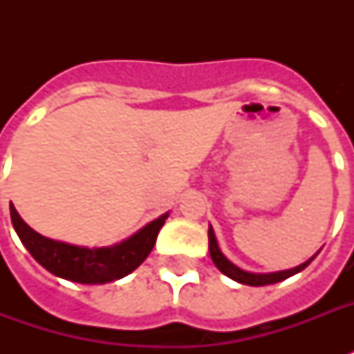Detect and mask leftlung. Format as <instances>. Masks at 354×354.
<instances>
[{"mask_svg": "<svg viewBox=\"0 0 354 354\" xmlns=\"http://www.w3.org/2000/svg\"><path fill=\"white\" fill-rule=\"evenodd\" d=\"M207 236H209V253L211 259H213V263L218 270H221L222 274L227 275V277H232L233 281L236 283H242V285H250V286H264V285H274V283H279V281L286 279V277H290V275L297 274V272H301L310 264L314 257H310L307 263L299 264L296 268L290 270H283V272H275V274H252V272H244V270L236 268L235 264L230 263L224 255H222L221 248L216 244V236L215 232H213V227L209 226V232H207Z\"/></svg>", "mask_w": 354, "mask_h": 354, "instance_id": "left-lung-1", "label": "left lung"}]
</instances>
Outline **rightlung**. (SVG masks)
Instances as JSON below:
<instances>
[{"label":"right lung","mask_w":354,"mask_h":354,"mask_svg":"<svg viewBox=\"0 0 354 354\" xmlns=\"http://www.w3.org/2000/svg\"><path fill=\"white\" fill-rule=\"evenodd\" d=\"M167 216L169 215H161L121 244L90 250L41 236L21 221L18 211L10 204L12 226L30 255L51 274L82 285L110 283L133 272L152 252L156 236L165 224Z\"/></svg>","instance_id":"1"}]
</instances>
